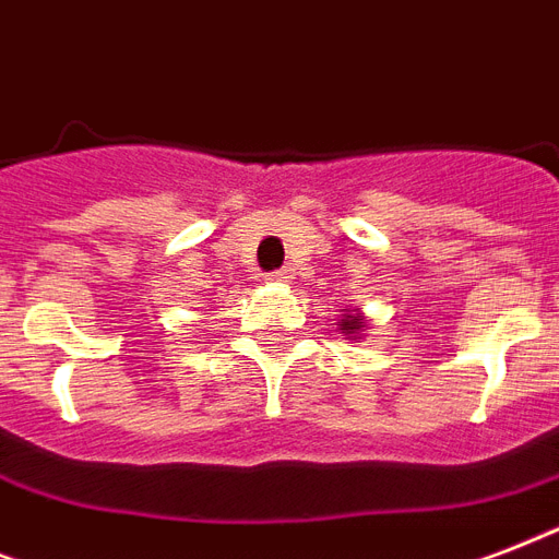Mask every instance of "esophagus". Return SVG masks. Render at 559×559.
I'll use <instances>...</instances> for the list:
<instances>
[{
	"label": "esophagus",
	"instance_id": "34e87169",
	"mask_svg": "<svg viewBox=\"0 0 559 559\" xmlns=\"http://www.w3.org/2000/svg\"><path fill=\"white\" fill-rule=\"evenodd\" d=\"M266 281H272V284H289V281H293V270H278V272H270V275H266Z\"/></svg>",
	"mask_w": 559,
	"mask_h": 559
}]
</instances>
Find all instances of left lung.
<instances>
[{
	"label": "left lung",
	"mask_w": 559,
	"mask_h": 559,
	"mask_svg": "<svg viewBox=\"0 0 559 559\" xmlns=\"http://www.w3.org/2000/svg\"><path fill=\"white\" fill-rule=\"evenodd\" d=\"M340 331L345 340H362V333L368 331V319L362 316V310H342Z\"/></svg>",
	"instance_id": "left-lung-1"
}]
</instances>
